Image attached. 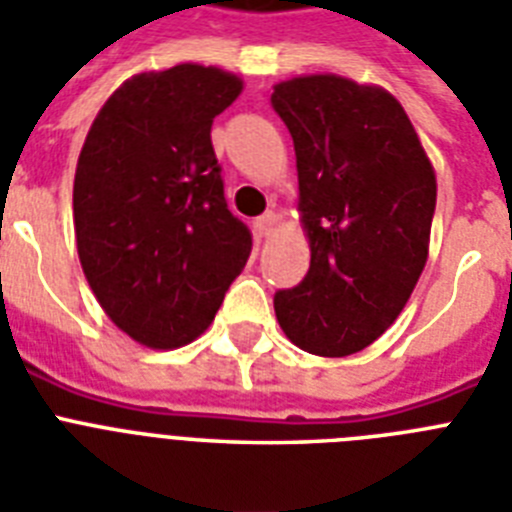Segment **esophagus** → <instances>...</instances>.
Masks as SVG:
<instances>
[{
	"label": "esophagus",
	"mask_w": 512,
	"mask_h": 512,
	"mask_svg": "<svg viewBox=\"0 0 512 512\" xmlns=\"http://www.w3.org/2000/svg\"><path fill=\"white\" fill-rule=\"evenodd\" d=\"M275 224H277V214H272V211H269V214H264L256 219V230H259V235H269V232L275 230Z\"/></svg>",
	"instance_id": "esophagus-1"
}]
</instances>
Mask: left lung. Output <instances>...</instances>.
<instances>
[{"instance_id": "left-lung-1", "label": "left lung", "mask_w": 512, "mask_h": 512, "mask_svg": "<svg viewBox=\"0 0 512 512\" xmlns=\"http://www.w3.org/2000/svg\"><path fill=\"white\" fill-rule=\"evenodd\" d=\"M296 150L309 272L275 296L298 349L349 357L378 341L423 275L436 171L394 94L335 73L275 84Z\"/></svg>"}]
</instances>
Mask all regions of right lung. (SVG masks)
Returning a JSON list of instances; mask_svg holds the SVG:
<instances>
[{
  "label": "right lung",
  "instance_id": "1",
  "mask_svg": "<svg viewBox=\"0 0 512 512\" xmlns=\"http://www.w3.org/2000/svg\"><path fill=\"white\" fill-rule=\"evenodd\" d=\"M240 92L243 79L216 65L134 73L81 147V269L110 322L147 349H179L206 333L251 253L211 145L214 118Z\"/></svg>",
  "mask_w": 512,
  "mask_h": 512
}]
</instances>
